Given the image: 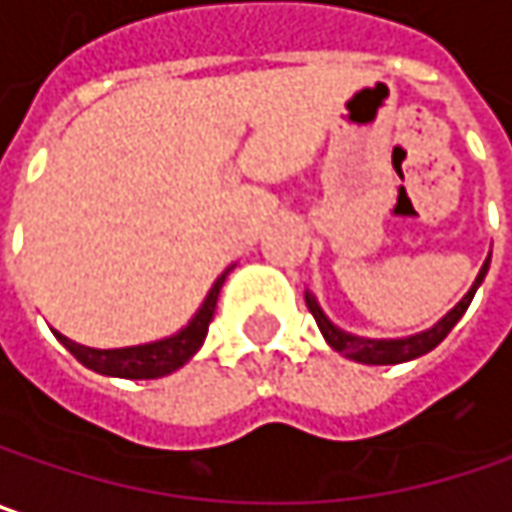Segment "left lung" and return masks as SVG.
I'll return each mask as SVG.
<instances>
[{
  "instance_id": "obj_1",
  "label": "left lung",
  "mask_w": 512,
  "mask_h": 512,
  "mask_svg": "<svg viewBox=\"0 0 512 512\" xmlns=\"http://www.w3.org/2000/svg\"><path fill=\"white\" fill-rule=\"evenodd\" d=\"M487 269H490V257L484 260V266H481L475 284L469 286V292H466L464 298H461L446 316L437 321L435 327H429V330H423V333H414V336H406V339H362V336L345 333V330H339L330 318L324 316V310L318 307L313 292H307L304 298H307V307H310V313L316 318L321 336L327 339V345L333 347V350H339L342 356L353 359V362H362V365H400V362L417 359V356L435 350V347L449 336V330L461 321V316L466 313V307L472 304V295H475V289L484 281Z\"/></svg>"
}]
</instances>
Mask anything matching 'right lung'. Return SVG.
I'll return each mask as SVG.
<instances>
[{
    "mask_svg": "<svg viewBox=\"0 0 512 512\" xmlns=\"http://www.w3.org/2000/svg\"><path fill=\"white\" fill-rule=\"evenodd\" d=\"M231 272L228 266L226 272L214 281L211 292L205 295L202 307L196 310V316L188 321V327H182L179 333L159 339V342H150V345H136V347H115V350H98V347L77 345L72 339H66L63 333L54 330V336L60 339V345L66 347L72 356H75L80 365H86L89 371L104 376H121V379H159V376L173 374L179 371L196 350L202 347L205 336H208V324L214 318L217 310V298H220V289L223 281Z\"/></svg>",
    "mask_w": 512,
    "mask_h": 512,
    "instance_id": "obj_1",
    "label": "right lung"
}]
</instances>
